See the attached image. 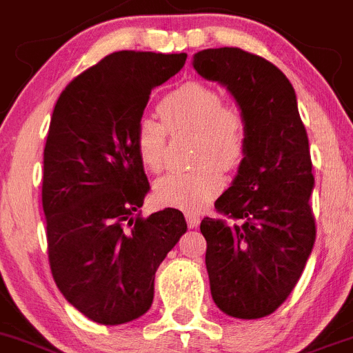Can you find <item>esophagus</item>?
Listing matches in <instances>:
<instances>
[{
	"instance_id": "esophagus-1",
	"label": "esophagus",
	"mask_w": 353,
	"mask_h": 353,
	"mask_svg": "<svg viewBox=\"0 0 353 353\" xmlns=\"http://www.w3.org/2000/svg\"><path fill=\"white\" fill-rule=\"evenodd\" d=\"M186 223H188V227L190 228H196L199 227V223H200V216L196 214V212H192V211H188L186 212Z\"/></svg>"
}]
</instances>
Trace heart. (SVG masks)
<instances>
[{
    "label": "heart",
    "mask_w": 353,
    "mask_h": 353,
    "mask_svg": "<svg viewBox=\"0 0 353 353\" xmlns=\"http://www.w3.org/2000/svg\"><path fill=\"white\" fill-rule=\"evenodd\" d=\"M163 123L142 117L135 128V149L142 165L158 172L165 165L167 128L196 130V161L188 170H174L154 184V199L167 208L199 211L223 186V169H236L243 161L248 130L239 110L225 107L221 94L200 82H188L169 93L158 105Z\"/></svg>",
    "instance_id": "b5f03b06"
}]
</instances>
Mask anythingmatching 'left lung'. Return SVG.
Returning a JSON list of instances; mask_svg holds the SVG:
<instances>
[{
	"instance_id": "obj_1",
	"label": "left lung",
	"mask_w": 353,
	"mask_h": 353,
	"mask_svg": "<svg viewBox=\"0 0 353 353\" xmlns=\"http://www.w3.org/2000/svg\"><path fill=\"white\" fill-rule=\"evenodd\" d=\"M193 68L234 97L248 144L214 208L237 223L204 218L205 268L216 306L234 319L274 313L299 281L315 244L310 144L290 81L237 47L200 50Z\"/></svg>"
}]
</instances>
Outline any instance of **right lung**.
I'll return each instance as SVG.
<instances>
[{
	"mask_svg": "<svg viewBox=\"0 0 353 353\" xmlns=\"http://www.w3.org/2000/svg\"><path fill=\"white\" fill-rule=\"evenodd\" d=\"M186 54L119 50L85 70L58 98L43 149L42 205L52 278L74 307L121 325L151 307L154 274L186 232L179 209L149 218L135 128L151 91Z\"/></svg>",
	"mask_w": 353,
	"mask_h": 353,
	"instance_id": "add662e5",
	"label": "right lung"
}]
</instances>
